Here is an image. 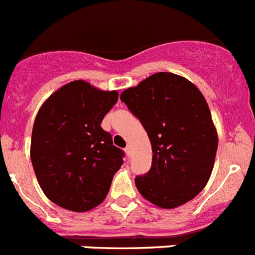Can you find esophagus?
Listing matches in <instances>:
<instances>
[{
  "instance_id": "esophagus-1",
  "label": "esophagus",
  "mask_w": 255,
  "mask_h": 255,
  "mask_svg": "<svg viewBox=\"0 0 255 255\" xmlns=\"http://www.w3.org/2000/svg\"><path fill=\"white\" fill-rule=\"evenodd\" d=\"M125 152H126V154H128V156H129V157H130V156H131V154H132V148H131V147H130V145H128V147H126V148H125Z\"/></svg>"
}]
</instances>
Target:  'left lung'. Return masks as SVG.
<instances>
[{"label": "left lung", "mask_w": 255, "mask_h": 255, "mask_svg": "<svg viewBox=\"0 0 255 255\" xmlns=\"http://www.w3.org/2000/svg\"><path fill=\"white\" fill-rule=\"evenodd\" d=\"M120 99L142 123L152 145V166L135 178L140 195L173 209L199 195L208 183L218 135L205 98L182 76L158 72Z\"/></svg>", "instance_id": "obj_1"}]
</instances>
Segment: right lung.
<instances>
[{"instance_id":"add662e5","label":"right lung","mask_w":255,"mask_h":255,"mask_svg":"<svg viewBox=\"0 0 255 255\" xmlns=\"http://www.w3.org/2000/svg\"><path fill=\"white\" fill-rule=\"evenodd\" d=\"M119 99L77 80L50 95L37 113L30 160L49 200L71 210L88 212L106 199L113 175L124 164L102 121Z\"/></svg>"}]
</instances>
